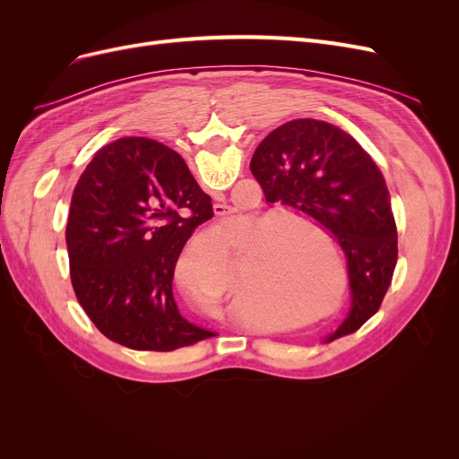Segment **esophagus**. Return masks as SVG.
<instances>
[{
  "instance_id": "obj_1",
  "label": "esophagus",
  "mask_w": 459,
  "mask_h": 459,
  "mask_svg": "<svg viewBox=\"0 0 459 459\" xmlns=\"http://www.w3.org/2000/svg\"><path fill=\"white\" fill-rule=\"evenodd\" d=\"M214 212H216V216H226V214H230V206L214 204Z\"/></svg>"
}]
</instances>
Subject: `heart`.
<instances>
[{
	"instance_id": "1",
	"label": "heart",
	"mask_w": 459,
	"mask_h": 459,
	"mask_svg": "<svg viewBox=\"0 0 459 459\" xmlns=\"http://www.w3.org/2000/svg\"><path fill=\"white\" fill-rule=\"evenodd\" d=\"M226 238L238 233V220H231L221 228ZM230 268V251L226 247L216 248L206 258L184 256L178 264L179 273H211L218 280H224ZM230 297H239L235 289L233 277L226 283ZM322 285L317 283V275L312 266V258L302 245H285L275 248L270 258V272L248 277L243 285V293L253 302H272L273 307L285 310L287 314H300L317 307L322 299Z\"/></svg>"
}]
</instances>
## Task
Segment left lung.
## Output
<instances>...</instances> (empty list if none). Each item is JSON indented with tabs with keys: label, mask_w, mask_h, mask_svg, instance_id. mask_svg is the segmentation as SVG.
Here are the masks:
<instances>
[{
	"label": "left lung",
	"mask_w": 459,
	"mask_h": 459,
	"mask_svg": "<svg viewBox=\"0 0 459 459\" xmlns=\"http://www.w3.org/2000/svg\"><path fill=\"white\" fill-rule=\"evenodd\" d=\"M251 172L268 203L304 212L346 256L352 307L335 341L379 310L398 260V233L385 178L351 134L324 120L297 118L256 147Z\"/></svg>",
	"instance_id": "obj_1"
}]
</instances>
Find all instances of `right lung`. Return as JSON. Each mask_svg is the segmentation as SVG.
Instances as JSON below:
<instances>
[{"instance_id":"add662e5","label":"right lung","mask_w":459,"mask_h":459,"mask_svg":"<svg viewBox=\"0 0 459 459\" xmlns=\"http://www.w3.org/2000/svg\"><path fill=\"white\" fill-rule=\"evenodd\" d=\"M212 216L170 147L120 137L95 152L73 193L66 248L80 307L107 339L170 352L216 337L187 322L172 295L179 253Z\"/></svg>"}]
</instances>
